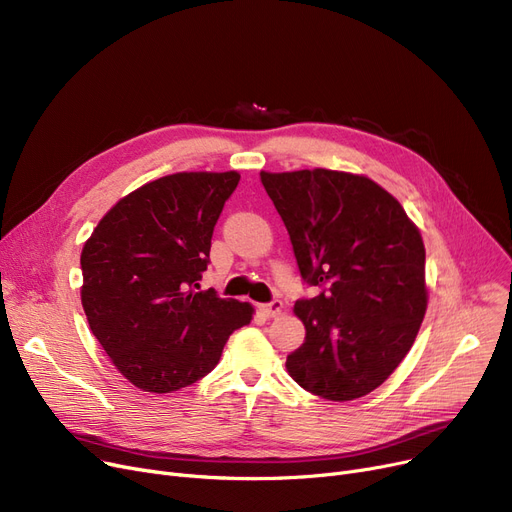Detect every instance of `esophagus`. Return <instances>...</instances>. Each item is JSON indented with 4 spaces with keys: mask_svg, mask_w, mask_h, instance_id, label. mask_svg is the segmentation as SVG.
Here are the masks:
<instances>
[{
    "mask_svg": "<svg viewBox=\"0 0 512 512\" xmlns=\"http://www.w3.org/2000/svg\"><path fill=\"white\" fill-rule=\"evenodd\" d=\"M259 311L265 315V317H276V315H280L282 313V301H272V303H267V305H261L259 307Z\"/></svg>",
    "mask_w": 512,
    "mask_h": 512,
    "instance_id": "esophagus-1",
    "label": "esophagus"
}]
</instances>
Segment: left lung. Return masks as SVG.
Returning a JSON list of instances; mask_svg holds the SVG:
<instances>
[{
    "label": "left lung",
    "instance_id": "obj_1",
    "mask_svg": "<svg viewBox=\"0 0 512 512\" xmlns=\"http://www.w3.org/2000/svg\"><path fill=\"white\" fill-rule=\"evenodd\" d=\"M301 278L319 292L294 303L305 342L292 380L326 400H355L405 359L427 309L425 247L402 205L365 176L261 172Z\"/></svg>",
    "mask_w": 512,
    "mask_h": 512
}]
</instances>
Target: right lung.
I'll return each instance as SVG.
<instances>
[{
    "mask_svg": "<svg viewBox=\"0 0 512 512\" xmlns=\"http://www.w3.org/2000/svg\"><path fill=\"white\" fill-rule=\"evenodd\" d=\"M238 172H180L153 180L107 211L80 255L83 309L124 378L166 394L218 365L253 307L199 290L213 228Z\"/></svg>",
    "mask_w": 512,
    "mask_h": 512,
    "instance_id": "add662e5",
    "label": "right lung"
}]
</instances>
